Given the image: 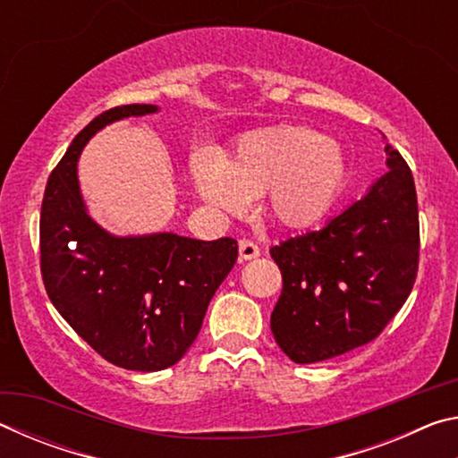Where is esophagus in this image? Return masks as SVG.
<instances>
[{
	"label": "esophagus",
	"mask_w": 458,
	"mask_h": 458,
	"mask_svg": "<svg viewBox=\"0 0 458 458\" xmlns=\"http://www.w3.org/2000/svg\"><path fill=\"white\" fill-rule=\"evenodd\" d=\"M238 250H240V259H242V260H252V259H257L259 254H260L259 244L252 242V240H248V238L240 240Z\"/></svg>",
	"instance_id": "obj_1"
}]
</instances>
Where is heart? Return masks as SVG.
<instances>
[{"label": "heart", "mask_w": 458, "mask_h": 458, "mask_svg": "<svg viewBox=\"0 0 458 458\" xmlns=\"http://www.w3.org/2000/svg\"><path fill=\"white\" fill-rule=\"evenodd\" d=\"M201 198L226 212L268 193V210L284 226H311L329 210L344 183L345 161L335 141L307 127H273L246 135L232 159H193Z\"/></svg>", "instance_id": "heart-1"}]
</instances>
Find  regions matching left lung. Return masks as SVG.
I'll list each match as a JSON object with an SVG mask.
<instances>
[{
  "instance_id": "left-lung-1",
  "label": "left lung",
  "mask_w": 458,
  "mask_h": 458,
  "mask_svg": "<svg viewBox=\"0 0 458 458\" xmlns=\"http://www.w3.org/2000/svg\"><path fill=\"white\" fill-rule=\"evenodd\" d=\"M369 191L321 230L270 248L283 291L270 329L294 363H315L374 341L412 291L420 254L414 177L386 145Z\"/></svg>"
}]
</instances>
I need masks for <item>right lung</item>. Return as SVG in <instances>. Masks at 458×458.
Segmentation results:
<instances>
[{
    "label": "right lung",
    "mask_w": 458,
    "mask_h": 458,
    "mask_svg": "<svg viewBox=\"0 0 458 458\" xmlns=\"http://www.w3.org/2000/svg\"><path fill=\"white\" fill-rule=\"evenodd\" d=\"M149 113L157 106L125 105L92 119L52 169L40 214V270L52 305L98 355L135 371L183 358L238 257L234 238H117L90 220L76 175L82 147L108 123Z\"/></svg>",
    "instance_id": "add662e5"
}]
</instances>
